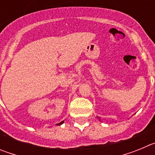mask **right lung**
I'll return each instance as SVG.
<instances>
[{"label": "right lung", "mask_w": 155, "mask_h": 155, "mask_svg": "<svg viewBox=\"0 0 155 155\" xmlns=\"http://www.w3.org/2000/svg\"><path fill=\"white\" fill-rule=\"evenodd\" d=\"M64 124V121L61 122V123H60V124H57V125H61V124Z\"/></svg>", "instance_id": "obj_1"}]
</instances>
